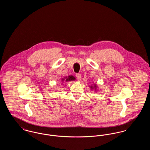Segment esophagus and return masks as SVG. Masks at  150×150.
<instances>
[{"label": "esophagus", "mask_w": 150, "mask_h": 150, "mask_svg": "<svg viewBox=\"0 0 150 150\" xmlns=\"http://www.w3.org/2000/svg\"><path fill=\"white\" fill-rule=\"evenodd\" d=\"M76 78L78 80H80L81 79V75L80 74H77L76 75Z\"/></svg>", "instance_id": "obj_1"}]
</instances>
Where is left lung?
I'll return each mask as SVG.
<instances>
[{"label":"left lung","mask_w":150,"mask_h":150,"mask_svg":"<svg viewBox=\"0 0 150 150\" xmlns=\"http://www.w3.org/2000/svg\"><path fill=\"white\" fill-rule=\"evenodd\" d=\"M98 86H97V84H93V86H90V88H91V90H92L93 91V89L94 90V92H97V89H98Z\"/></svg>","instance_id":"left-lung-1"}]
</instances>
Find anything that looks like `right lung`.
I'll return each instance as SVG.
<instances>
[{
	"mask_svg": "<svg viewBox=\"0 0 150 150\" xmlns=\"http://www.w3.org/2000/svg\"><path fill=\"white\" fill-rule=\"evenodd\" d=\"M76 80L75 77H74L72 75H69L68 76H65L64 78L62 79L61 81L62 82H67L70 81H75Z\"/></svg>",
	"mask_w": 150,
	"mask_h": 150,
	"instance_id": "add662e5",
	"label": "right lung"
}]
</instances>
